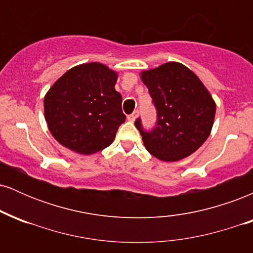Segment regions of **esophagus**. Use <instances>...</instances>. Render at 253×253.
I'll return each mask as SVG.
<instances>
[{
    "label": "esophagus",
    "mask_w": 253,
    "mask_h": 253,
    "mask_svg": "<svg viewBox=\"0 0 253 253\" xmlns=\"http://www.w3.org/2000/svg\"><path fill=\"white\" fill-rule=\"evenodd\" d=\"M136 117H138V110H136V112H134L133 113V114H130V115H128V117H127V119H128L129 121H135V119H136Z\"/></svg>",
    "instance_id": "1"
}]
</instances>
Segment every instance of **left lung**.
<instances>
[{
    "label": "left lung",
    "mask_w": 253,
    "mask_h": 253,
    "mask_svg": "<svg viewBox=\"0 0 253 253\" xmlns=\"http://www.w3.org/2000/svg\"><path fill=\"white\" fill-rule=\"evenodd\" d=\"M157 109V124L151 132L135 120L146 150L164 162L190 156L207 140L215 117V102L200 78L181 63H165L143 71Z\"/></svg>",
    "instance_id": "left-lung-1"
}]
</instances>
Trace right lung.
Instances as JSON below:
<instances>
[{
	"instance_id": "add662e5",
	"label": "right lung",
	"mask_w": 253,
	"mask_h": 253,
	"mask_svg": "<svg viewBox=\"0 0 253 253\" xmlns=\"http://www.w3.org/2000/svg\"><path fill=\"white\" fill-rule=\"evenodd\" d=\"M117 81V72L101 63L81 64L58 78L43 98L45 120L58 143L92 155L114 141L126 119Z\"/></svg>"
}]
</instances>
